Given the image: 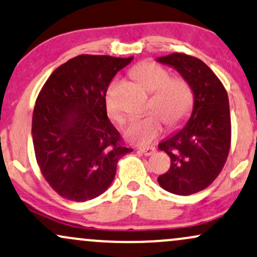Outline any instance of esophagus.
<instances>
[{
	"label": "esophagus",
	"instance_id": "34e87169",
	"mask_svg": "<svg viewBox=\"0 0 257 257\" xmlns=\"http://www.w3.org/2000/svg\"><path fill=\"white\" fill-rule=\"evenodd\" d=\"M140 152L143 154V155L150 156L156 153V149L154 147H143V148H140Z\"/></svg>",
	"mask_w": 257,
	"mask_h": 257
}]
</instances>
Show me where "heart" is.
I'll use <instances>...</instances> for the list:
<instances>
[{
    "mask_svg": "<svg viewBox=\"0 0 257 257\" xmlns=\"http://www.w3.org/2000/svg\"><path fill=\"white\" fill-rule=\"evenodd\" d=\"M132 77L142 87L152 93L149 114L134 119L125 136L128 141L149 144L164 132V121L176 127L188 116L192 105V90L180 77L170 78V73L155 62H142L132 69ZM105 111L114 122L121 123L123 115L109 92L105 96Z\"/></svg>",
    "mask_w": 257,
    "mask_h": 257,
    "instance_id": "heart-1",
    "label": "heart"
}]
</instances>
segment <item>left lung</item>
<instances>
[{"instance_id": "obj_1", "label": "left lung", "mask_w": 257, "mask_h": 257, "mask_svg": "<svg viewBox=\"0 0 257 257\" xmlns=\"http://www.w3.org/2000/svg\"><path fill=\"white\" fill-rule=\"evenodd\" d=\"M156 61L176 69L194 93L189 121L159 143V149L171 158V166L158 182L174 195H192L208 188L227 160L231 146L228 96L219 78L197 57L174 53Z\"/></svg>"}]
</instances>
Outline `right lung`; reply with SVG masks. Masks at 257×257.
Masks as SVG:
<instances>
[{"instance_id": "right-lung-1", "label": "right lung", "mask_w": 257, "mask_h": 257, "mask_svg": "<svg viewBox=\"0 0 257 257\" xmlns=\"http://www.w3.org/2000/svg\"><path fill=\"white\" fill-rule=\"evenodd\" d=\"M132 59L75 56L42 87L32 116L33 148L44 179L61 197L85 202L102 195L117 161L134 150L122 146L105 111L111 79Z\"/></svg>"}]
</instances>
